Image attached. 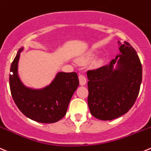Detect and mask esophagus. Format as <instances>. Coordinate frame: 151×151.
Listing matches in <instances>:
<instances>
[{
    "label": "esophagus",
    "instance_id": "34e87169",
    "mask_svg": "<svg viewBox=\"0 0 151 151\" xmlns=\"http://www.w3.org/2000/svg\"><path fill=\"white\" fill-rule=\"evenodd\" d=\"M79 80H80V84L81 86H84L86 83V77L83 74H80L79 75Z\"/></svg>",
    "mask_w": 151,
    "mask_h": 151
}]
</instances>
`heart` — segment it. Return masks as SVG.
Returning a JSON list of instances; mask_svg holds the SVG:
<instances>
[{"instance_id": "1", "label": "heart", "mask_w": 151, "mask_h": 151, "mask_svg": "<svg viewBox=\"0 0 151 151\" xmlns=\"http://www.w3.org/2000/svg\"><path fill=\"white\" fill-rule=\"evenodd\" d=\"M91 56H92V54H90V55H88V58H90L91 57Z\"/></svg>"}]
</instances>
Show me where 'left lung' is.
Wrapping results in <instances>:
<instances>
[{"label": "left lung", "mask_w": 151, "mask_h": 151, "mask_svg": "<svg viewBox=\"0 0 151 151\" xmlns=\"http://www.w3.org/2000/svg\"><path fill=\"white\" fill-rule=\"evenodd\" d=\"M120 55L109 65L88 70V104L90 112L101 120H112L126 114L135 103L142 78V67L129 43H119ZM120 58L118 70H112Z\"/></svg>", "instance_id": "1"}]
</instances>
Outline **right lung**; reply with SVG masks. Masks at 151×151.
I'll return each instance as SVG.
<instances>
[{
  "label": "right lung",
  "mask_w": 151,
  "mask_h": 151,
  "mask_svg": "<svg viewBox=\"0 0 151 151\" xmlns=\"http://www.w3.org/2000/svg\"><path fill=\"white\" fill-rule=\"evenodd\" d=\"M20 49L10 68L9 87L14 103L26 116L41 123H54L66 114L72 95L79 86L77 73L60 72L54 81L42 90L26 88L17 76Z\"/></svg>",
  "instance_id": "obj_1"
}]
</instances>
